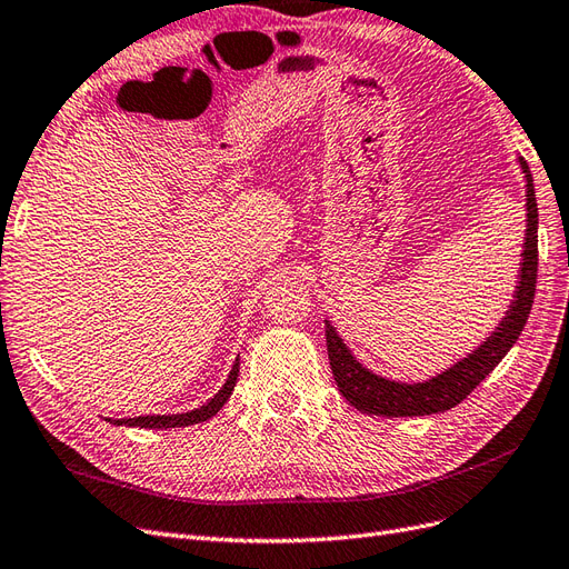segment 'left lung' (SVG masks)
Listing matches in <instances>:
<instances>
[{"mask_svg":"<svg viewBox=\"0 0 569 569\" xmlns=\"http://www.w3.org/2000/svg\"><path fill=\"white\" fill-rule=\"evenodd\" d=\"M521 174L527 181V232L525 247H521V263L517 274V287L512 301L505 311L498 328L486 337V342L476 347L471 355L459 359L442 373L428 378L423 382H402L392 378H382L366 368L332 322L326 320V340L328 359L337 388L345 395L351 407L376 417H428V413L448 411L457 407L462 399L479 386V382L493 371L505 359V355L515 347L517 337L527 326V318L533 303L536 291V270H539V208H536L533 177L525 158H519Z\"/></svg>","mask_w":569,"mask_h":569,"instance_id":"8db88e82","label":"left lung"}]
</instances>
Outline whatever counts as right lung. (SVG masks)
<instances>
[{
    "label": "right lung",
    "mask_w": 569,
    "mask_h": 569,
    "mask_svg": "<svg viewBox=\"0 0 569 569\" xmlns=\"http://www.w3.org/2000/svg\"><path fill=\"white\" fill-rule=\"evenodd\" d=\"M237 376H239V359L234 361L232 371H229L224 386L218 390V395L210 397L203 407H198L193 411H183V413H152V417H133V419H107L114 426H136V428H181V426H193L208 421L210 417L218 413L224 402L232 395L237 386Z\"/></svg>",
    "instance_id": "obj_1"
}]
</instances>
